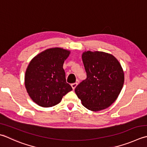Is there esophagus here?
<instances>
[{
    "mask_svg": "<svg viewBox=\"0 0 147 147\" xmlns=\"http://www.w3.org/2000/svg\"><path fill=\"white\" fill-rule=\"evenodd\" d=\"M77 85H78V82H76V83H72V84H71V87H72V88H73V90H74V89H75V88L76 87Z\"/></svg>",
    "mask_w": 147,
    "mask_h": 147,
    "instance_id": "1",
    "label": "esophagus"
}]
</instances>
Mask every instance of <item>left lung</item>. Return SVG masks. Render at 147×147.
<instances>
[{
	"instance_id": "left-lung-1",
	"label": "left lung",
	"mask_w": 147,
	"mask_h": 147,
	"mask_svg": "<svg viewBox=\"0 0 147 147\" xmlns=\"http://www.w3.org/2000/svg\"><path fill=\"white\" fill-rule=\"evenodd\" d=\"M87 78L75 88V93L88 110L97 111L115 101L124 82L122 66L113 55L103 51L82 54Z\"/></svg>"
}]
</instances>
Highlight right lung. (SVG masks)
Listing matches in <instances>:
<instances>
[{
	"label": "right lung",
	"instance_id": "right-lung-1",
	"mask_svg": "<svg viewBox=\"0 0 147 147\" xmlns=\"http://www.w3.org/2000/svg\"><path fill=\"white\" fill-rule=\"evenodd\" d=\"M70 51L60 48L47 49L32 59L27 68L25 85L30 98L37 105L51 107L73 90L66 82L63 64Z\"/></svg>",
	"mask_w": 147,
	"mask_h": 147
}]
</instances>
